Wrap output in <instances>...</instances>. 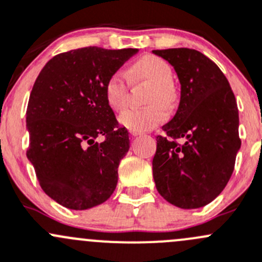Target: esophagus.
Returning a JSON list of instances; mask_svg holds the SVG:
<instances>
[{
    "label": "esophagus",
    "instance_id": "esophagus-1",
    "mask_svg": "<svg viewBox=\"0 0 262 262\" xmlns=\"http://www.w3.org/2000/svg\"><path fill=\"white\" fill-rule=\"evenodd\" d=\"M141 132H137V130H130V136L132 137H138V136H141Z\"/></svg>",
    "mask_w": 262,
    "mask_h": 262
}]
</instances>
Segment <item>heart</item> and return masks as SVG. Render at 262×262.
<instances>
[{
    "instance_id": "1",
    "label": "heart",
    "mask_w": 262,
    "mask_h": 262,
    "mask_svg": "<svg viewBox=\"0 0 262 262\" xmlns=\"http://www.w3.org/2000/svg\"><path fill=\"white\" fill-rule=\"evenodd\" d=\"M130 75L138 79L151 83L147 103L143 108H129L119 118V121L126 129L137 132H146L156 128L167 119L169 111L166 106L172 102L170 83L172 82V70L169 63L157 56H144L139 58L129 70ZM105 97L108 106L114 111H121L128 101V83L123 72H115L108 77L105 84Z\"/></svg>"
}]
</instances>
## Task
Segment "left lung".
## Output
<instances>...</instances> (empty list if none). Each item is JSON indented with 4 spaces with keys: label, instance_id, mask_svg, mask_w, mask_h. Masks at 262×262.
Segmentation results:
<instances>
[{
    "label": "left lung",
    "instance_id": "left-lung-1",
    "mask_svg": "<svg viewBox=\"0 0 262 262\" xmlns=\"http://www.w3.org/2000/svg\"><path fill=\"white\" fill-rule=\"evenodd\" d=\"M152 52L174 68L180 82L177 114L162 126L166 137H156L155 184L174 206L199 209L216 199L234 170L241 148L237 101L219 67L200 51Z\"/></svg>",
    "mask_w": 262,
    "mask_h": 262
}]
</instances>
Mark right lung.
<instances>
[{
	"label": "right lung",
	"mask_w": 262,
	"mask_h": 262,
	"mask_svg": "<svg viewBox=\"0 0 262 262\" xmlns=\"http://www.w3.org/2000/svg\"><path fill=\"white\" fill-rule=\"evenodd\" d=\"M137 48L84 47L58 53L40 70L27 108V157L57 204L87 210L110 199L129 149L105 97V84ZM97 136L105 138L95 142Z\"/></svg>",
	"instance_id": "right-lung-1"
}]
</instances>
